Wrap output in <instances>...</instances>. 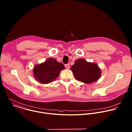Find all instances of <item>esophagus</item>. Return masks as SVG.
<instances>
[{"mask_svg":"<svg viewBox=\"0 0 132 132\" xmlns=\"http://www.w3.org/2000/svg\"><path fill=\"white\" fill-rule=\"evenodd\" d=\"M65 66L66 67V68H69V64H65Z\"/></svg>","mask_w":132,"mask_h":132,"instance_id":"esophagus-1","label":"esophagus"}]
</instances>
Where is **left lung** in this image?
<instances>
[{"mask_svg":"<svg viewBox=\"0 0 132 132\" xmlns=\"http://www.w3.org/2000/svg\"><path fill=\"white\" fill-rule=\"evenodd\" d=\"M71 70L77 80L87 84L97 80L101 75V69L97 64L87 62L82 59L76 60Z\"/></svg>","mask_w":132,"mask_h":132,"instance_id":"1","label":"left lung"}]
</instances>
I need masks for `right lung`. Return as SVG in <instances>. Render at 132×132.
I'll return each instance as SVG.
<instances>
[{
  "label": "right lung",
  "mask_w": 132,
  "mask_h": 132,
  "mask_svg": "<svg viewBox=\"0 0 132 132\" xmlns=\"http://www.w3.org/2000/svg\"><path fill=\"white\" fill-rule=\"evenodd\" d=\"M62 63L54 59L50 58L44 63L34 67V75L35 79L42 84H48L57 78L60 71L64 69Z\"/></svg>",
  "instance_id": "add662e5"
}]
</instances>
